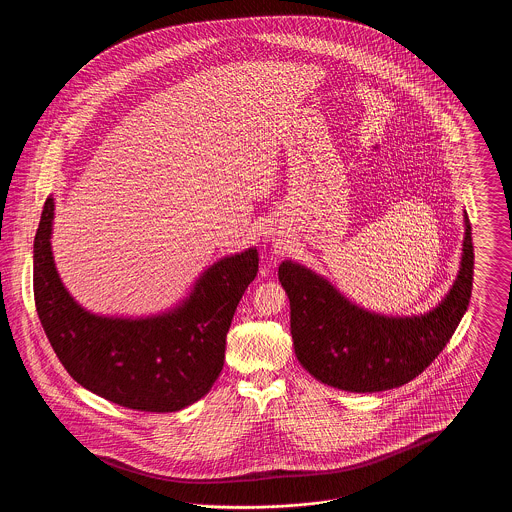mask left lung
Listing matches in <instances>:
<instances>
[{
    "mask_svg": "<svg viewBox=\"0 0 512 512\" xmlns=\"http://www.w3.org/2000/svg\"><path fill=\"white\" fill-rule=\"evenodd\" d=\"M474 274V247L464 213L461 265L451 290L424 315L391 317L349 301L322 274L286 259L278 280L290 299L297 361L318 382L355 393L393 390L430 365L463 318Z\"/></svg>",
    "mask_w": 512,
    "mask_h": 512,
    "instance_id": "left-lung-1",
    "label": "left lung"
}]
</instances>
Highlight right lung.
I'll return each mask as SVG.
<instances>
[{"label": "right lung", "mask_w": 512, "mask_h": 512, "mask_svg": "<svg viewBox=\"0 0 512 512\" xmlns=\"http://www.w3.org/2000/svg\"><path fill=\"white\" fill-rule=\"evenodd\" d=\"M53 217L49 195L34 238V301L61 365L82 388L126 409L174 413L199 401L224 365L230 322L259 270L257 247L205 268L171 309L98 315L74 299L57 272Z\"/></svg>", "instance_id": "obj_1"}]
</instances>
